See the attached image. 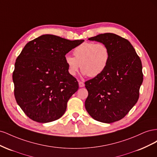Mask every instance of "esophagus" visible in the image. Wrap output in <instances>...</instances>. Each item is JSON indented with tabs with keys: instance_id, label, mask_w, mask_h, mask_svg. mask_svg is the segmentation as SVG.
<instances>
[{
	"instance_id": "esophagus-1",
	"label": "esophagus",
	"mask_w": 157,
	"mask_h": 157,
	"mask_svg": "<svg viewBox=\"0 0 157 157\" xmlns=\"http://www.w3.org/2000/svg\"><path fill=\"white\" fill-rule=\"evenodd\" d=\"M78 84H79V87H80V88L84 86V83L83 82L78 81Z\"/></svg>"
}]
</instances>
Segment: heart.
<instances>
[{
	"mask_svg": "<svg viewBox=\"0 0 157 157\" xmlns=\"http://www.w3.org/2000/svg\"><path fill=\"white\" fill-rule=\"evenodd\" d=\"M73 54L75 57H65L68 73L71 76L77 75L81 67L84 75L97 77L105 69L110 58L109 48L105 44L94 42L80 44L74 49Z\"/></svg>",
	"mask_w": 157,
	"mask_h": 157,
	"instance_id": "1",
	"label": "heart"
}]
</instances>
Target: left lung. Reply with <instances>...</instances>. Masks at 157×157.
<instances>
[{"instance_id": "left-lung-1", "label": "left lung", "mask_w": 157, "mask_h": 157, "mask_svg": "<svg viewBox=\"0 0 157 157\" xmlns=\"http://www.w3.org/2000/svg\"><path fill=\"white\" fill-rule=\"evenodd\" d=\"M105 44L110 58L105 69L85 82V108L96 121L111 123L124 118L135 105L143 82L142 64L130 42L113 33L89 38Z\"/></svg>"}]
</instances>
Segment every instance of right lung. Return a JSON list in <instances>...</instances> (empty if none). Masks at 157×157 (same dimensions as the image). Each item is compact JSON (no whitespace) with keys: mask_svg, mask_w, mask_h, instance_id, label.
<instances>
[{"mask_svg":"<svg viewBox=\"0 0 157 157\" xmlns=\"http://www.w3.org/2000/svg\"><path fill=\"white\" fill-rule=\"evenodd\" d=\"M83 42L43 35L28 42L18 56L12 75L14 96L31 120L46 123L63 115L68 100L78 89L65 57Z\"/></svg>","mask_w":157,"mask_h":157,"instance_id":"1","label":"right lung"}]
</instances>
